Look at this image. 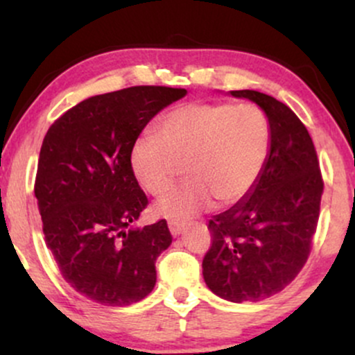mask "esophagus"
<instances>
[{
	"instance_id": "esophagus-1",
	"label": "esophagus",
	"mask_w": 355,
	"mask_h": 355,
	"mask_svg": "<svg viewBox=\"0 0 355 355\" xmlns=\"http://www.w3.org/2000/svg\"><path fill=\"white\" fill-rule=\"evenodd\" d=\"M168 229H170V234H172L173 237H178V235L185 230V225H183V223H178V222H168Z\"/></svg>"
}]
</instances>
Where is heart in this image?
Wrapping results in <instances>:
<instances>
[{"instance_id":"heart-1","label":"heart","mask_w":355,"mask_h":355,"mask_svg":"<svg viewBox=\"0 0 355 355\" xmlns=\"http://www.w3.org/2000/svg\"><path fill=\"white\" fill-rule=\"evenodd\" d=\"M270 145V120L257 105L193 101L166 113L158 135L145 132L133 141L130 166L141 189L160 197L183 165L189 180L162 198L155 211L185 222L217 200H243L266 168Z\"/></svg>"}]
</instances>
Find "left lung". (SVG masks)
Instances as JSON below:
<instances>
[{
	"label": "left lung",
	"instance_id": "obj_1",
	"mask_svg": "<svg viewBox=\"0 0 355 355\" xmlns=\"http://www.w3.org/2000/svg\"><path fill=\"white\" fill-rule=\"evenodd\" d=\"M229 95L267 113L272 145L254 190L209 222L211 247L202 272L215 295L259 302L279 294L307 262L324 182L312 138L287 105L255 89Z\"/></svg>",
	"mask_w": 355,
	"mask_h": 355
}]
</instances>
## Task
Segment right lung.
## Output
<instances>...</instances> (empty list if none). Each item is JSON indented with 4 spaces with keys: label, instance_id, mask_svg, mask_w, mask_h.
<instances>
[{
    "label": "right lung",
    "instance_id": "1",
    "mask_svg": "<svg viewBox=\"0 0 355 355\" xmlns=\"http://www.w3.org/2000/svg\"><path fill=\"white\" fill-rule=\"evenodd\" d=\"M187 89L132 87L89 96L50 126L40 150L35 197L46 247L81 295L110 307L145 299L155 262L172 243L165 220L133 223L148 203L130 150L148 121Z\"/></svg>",
    "mask_w": 355,
    "mask_h": 355
}]
</instances>
